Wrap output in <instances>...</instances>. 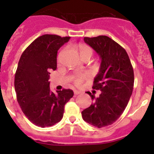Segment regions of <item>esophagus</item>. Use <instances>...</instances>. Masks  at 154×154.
Returning a JSON list of instances; mask_svg holds the SVG:
<instances>
[{
	"label": "esophagus",
	"mask_w": 154,
	"mask_h": 154,
	"mask_svg": "<svg viewBox=\"0 0 154 154\" xmlns=\"http://www.w3.org/2000/svg\"><path fill=\"white\" fill-rule=\"evenodd\" d=\"M80 93H81V91H77V90H75V91H74V95H77V94H80Z\"/></svg>",
	"instance_id": "esophagus-1"
}]
</instances>
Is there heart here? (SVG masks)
I'll list each match as a JSON object with an SVG mask.
<instances>
[{
	"instance_id": "heart-1",
	"label": "heart",
	"mask_w": 154,
	"mask_h": 154,
	"mask_svg": "<svg viewBox=\"0 0 154 154\" xmlns=\"http://www.w3.org/2000/svg\"><path fill=\"white\" fill-rule=\"evenodd\" d=\"M78 49L80 54V57L84 55H88L91 57V56L92 55V49L90 47H88V46L86 45H79ZM88 77H89V74H88V73H84V74H77V75L74 76V77H73V80H74L75 85L80 86V85L83 83V80H84L85 79L88 78Z\"/></svg>"
}]
</instances>
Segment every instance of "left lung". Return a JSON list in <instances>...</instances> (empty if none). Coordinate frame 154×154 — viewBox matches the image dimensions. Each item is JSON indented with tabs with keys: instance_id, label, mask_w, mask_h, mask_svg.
<instances>
[{
	"instance_id": "1",
	"label": "left lung",
	"mask_w": 154,
	"mask_h": 154,
	"mask_svg": "<svg viewBox=\"0 0 154 154\" xmlns=\"http://www.w3.org/2000/svg\"><path fill=\"white\" fill-rule=\"evenodd\" d=\"M84 42L101 59L92 86L101 94L95 97L87 91L93 103L82 112V117L87 123L100 128L114 123L125 111L133 92L134 73L125 49L111 38L85 37Z\"/></svg>"
}]
</instances>
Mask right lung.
Here are the masks:
<instances>
[{"label":"right lung","mask_w":154,"mask_h":154,"mask_svg":"<svg viewBox=\"0 0 154 154\" xmlns=\"http://www.w3.org/2000/svg\"><path fill=\"white\" fill-rule=\"evenodd\" d=\"M69 36L41 35L21 54L15 74L18 103L26 117L35 125L51 127L61 121L65 105L73 97L71 89H50L48 81L52 70L57 69V51Z\"/></svg>","instance_id":"obj_1"}]
</instances>
